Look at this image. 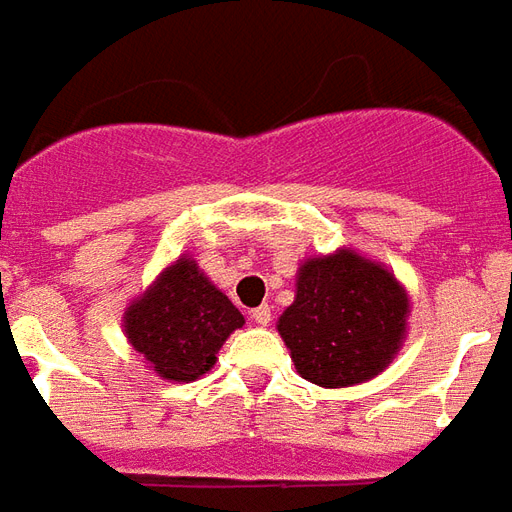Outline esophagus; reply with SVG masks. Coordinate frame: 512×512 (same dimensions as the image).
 <instances>
[{"label":"esophagus","instance_id":"obj_1","mask_svg":"<svg viewBox=\"0 0 512 512\" xmlns=\"http://www.w3.org/2000/svg\"><path fill=\"white\" fill-rule=\"evenodd\" d=\"M249 321L257 323V326H268V323H271V307H268V304L255 307V310L249 312Z\"/></svg>","mask_w":512,"mask_h":512}]
</instances>
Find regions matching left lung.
Wrapping results in <instances>:
<instances>
[{
	"mask_svg": "<svg viewBox=\"0 0 512 512\" xmlns=\"http://www.w3.org/2000/svg\"><path fill=\"white\" fill-rule=\"evenodd\" d=\"M408 296L392 271L354 249L304 260L277 329L301 378L340 389L376 378L403 345Z\"/></svg>",
	"mask_w": 512,
	"mask_h": 512,
	"instance_id": "obj_1",
	"label": "left lung"
}]
</instances>
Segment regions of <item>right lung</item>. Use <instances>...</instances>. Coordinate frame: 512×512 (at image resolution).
Returning a JSON list of instances; mask_svg holds the SVG:
<instances>
[{
  "label": "right lung",
  "instance_id": "1",
  "mask_svg": "<svg viewBox=\"0 0 512 512\" xmlns=\"http://www.w3.org/2000/svg\"><path fill=\"white\" fill-rule=\"evenodd\" d=\"M244 315L191 257H178L123 315L128 343L167 381L208 373Z\"/></svg>",
  "mask_w": 512,
  "mask_h": 512
}]
</instances>
